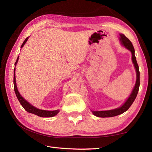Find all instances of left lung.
Instances as JSON below:
<instances>
[{"mask_svg": "<svg viewBox=\"0 0 152 152\" xmlns=\"http://www.w3.org/2000/svg\"><path fill=\"white\" fill-rule=\"evenodd\" d=\"M119 40L121 42L122 44L128 49L129 50L131 51L132 53V60H133V63L134 64V66L135 67V69L137 71V82L135 83L134 88L132 91L131 95L128 98L124 105L121 107L118 108L114 110H106V111H93V114L97 116V117L100 118H109V117H114L115 115H118L119 114H121L123 113L126 112L127 110L130 108L131 104H133L134 101L136 99L138 89H139L140 87V72H139V67L137 62L136 57L134 56V49L133 47V45L132 44L131 42L129 40V38L126 37L124 34H120V38Z\"/></svg>", "mask_w": 152, "mask_h": 152, "instance_id": "obj_1", "label": "left lung"}]
</instances>
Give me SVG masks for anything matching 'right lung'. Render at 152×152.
<instances>
[{
    "label": "right lung",
    "mask_w": 152,
    "mask_h": 152,
    "mask_svg": "<svg viewBox=\"0 0 152 152\" xmlns=\"http://www.w3.org/2000/svg\"><path fill=\"white\" fill-rule=\"evenodd\" d=\"M28 37L25 40V41L23 42V43L22 44L21 48H22L23 46H24V44L26 42L27 40H28ZM19 59V57H18L17 61L15 63V65L17 64V62L18 61ZM15 68H14V91L15 93L16 96L18 99V101L20 102V104H21V106L23 107V108L26 110L27 112L31 113V114H35L37 115L40 116V117H42V118H48V117H53V116L57 115L58 113L59 112V110H53V111H48V110H40L38 109L37 108L34 107L33 106H32L31 104H30L27 101L22 97L21 95L19 94V93L18 90L17 86H16V82H15Z\"/></svg>",
    "instance_id": "obj_1"
}]
</instances>
